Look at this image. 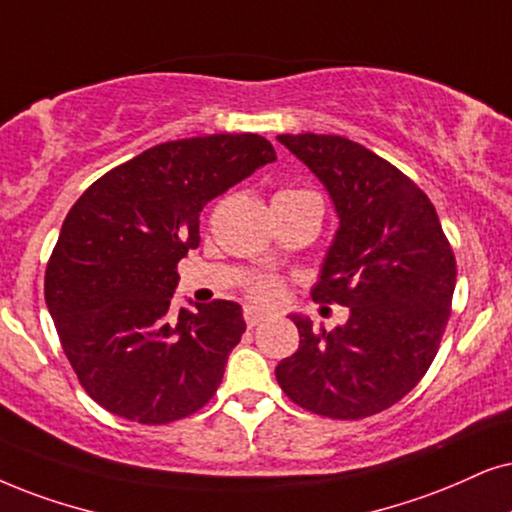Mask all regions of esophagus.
<instances>
[{"mask_svg":"<svg viewBox=\"0 0 512 512\" xmlns=\"http://www.w3.org/2000/svg\"><path fill=\"white\" fill-rule=\"evenodd\" d=\"M243 319H245V323H248V328H255L257 323H262L264 319H267V314L260 312L257 307H248V309H245Z\"/></svg>","mask_w":512,"mask_h":512,"instance_id":"esophagus-1","label":"esophagus"}]
</instances>
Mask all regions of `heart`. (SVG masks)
Instances as JSON below:
<instances>
[{"label": "heart", "mask_w": 512, "mask_h": 512, "mask_svg": "<svg viewBox=\"0 0 512 512\" xmlns=\"http://www.w3.org/2000/svg\"><path fill=\"white\" fill-rule=\"evenodd\" d=\"M248 293L252 300H257L262 304H274L283 293V283L278 281L276 276H260L257 281L250 283Z\"/></svg>", "instance_id": "heart-1"}]
</instances>
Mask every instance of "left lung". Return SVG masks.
Instances as JSON below:
<instances>
[{
  "label": "left lung",
  "instance_id": "left-lung-1",
  "mask_svg": "<svg viewBox=\"0 0 512 512\" xmlns=\"http://www.w3.org/2000/svg\"><path fill=\"white\" fill-rule=\"evenodd\" d=\"M278 141L333 198L340 229L312 297L349 307V319L326 331L293 316L300 347L276 366V380L316 416L368 418L404 399L437 357L456 288L454 250L430 198L380 155L338 134Z\"/></svg>",
  "mask_w": 512,
  "mask_h": 512
}]
</instances>
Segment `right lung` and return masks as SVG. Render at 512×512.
<instances>
[{
	"mask_svg": "<svg viewBox=\"0 0 512 512\" xmlns=\"http://www.w3.org/2000/svg\"><path fill=\"white\" fill-rule=\"evenodd\" d=\"M276 160L257 134L148 148L96 179L70 208L44 274L58 340L103 409L167 425L203 409L245 333L238 302L170 307L177 264L198 248L212 198Z\"/></svg>",
	"mask_w": 512,
	"mask_h": 512,
	"instance_id": "add662e5",
	"label": "right lung"
}]
</instances>
